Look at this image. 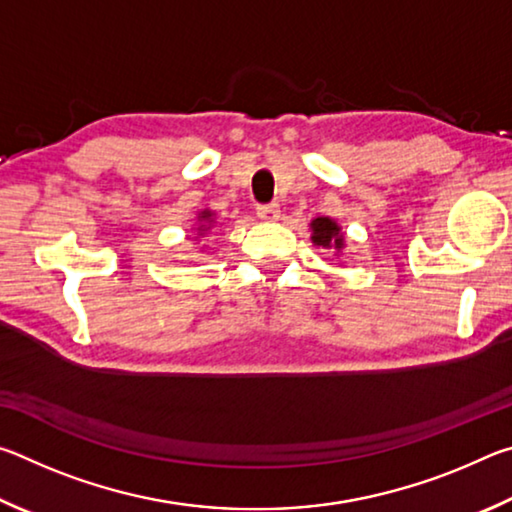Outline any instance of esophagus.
Here are the masks:
<instances>
[{
    "label": "esophagus",
    "instance_id": "1",
    "mask_svg": "<svg viewBox=\"0 0 512 512\" xmlns=\"http://www.w3.org/2000/svg\"><path fill=\"white\" fill-rule=\"evenodd\" d=\"M257 216L264 221H275L277 216H280V205H275V203L257 205Z\"/></svg>",
    "mask_w": 512,
    "mask_h": 512
}]
</instances>
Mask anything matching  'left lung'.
Instances as JSON below:
<instances>
[{"label":"left lung","mask_w":512,"mask_h":512,"mask_svg":"<svg viewBox=\"0 0 512 512\" xmlns=\"http://www.w3.org/2000/svg\"><path fill=\"white\" fill-rule=\"evenodd\" d=\"M311 228H314V235H311V241H314L316 246H332L336 250L343 248V237L339 235V225H336L332 219H316L311 223Z\"/></svg>","instance_id":"left-lung-1"}]
</instances>
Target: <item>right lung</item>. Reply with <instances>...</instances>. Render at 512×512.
Segmentation results:
<instances>
[{
	"label": "right lung",
	"instance_id": "1",
	"mask_svg": "<svg viewBox=\"0 0 512 512\" xmlns=\"http://www.w3.org/2000/svg\"><path fill=\"white\" fill-rule=\"evenodd\" d=\"M198 221H203V223H212V212H203L201 216H198ZM198 230H205V225H201V228Z\"/></svg>",
	"mask_w": 512,
	"mask_h": 512
}]
</instances>
